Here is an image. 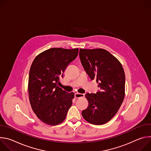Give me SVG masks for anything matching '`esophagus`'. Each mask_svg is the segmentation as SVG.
Returning <instances> with one entry per match:
<instances>
[{"mask_svg":"<svg viewBox=\"0 0 151 151\" xmlns=\"http://www.w3.org/2000/svg\"><path fill=\"white\" fill-rule=\"evenodd\" d=\"M84 96L83 94H81V93H75V97L76 99L78 98H81V97H83Z\"/></svg>","mask_w":151,"mask_h":151,"instance_id":"1","label":"esophagus"}]
</instances>
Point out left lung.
Returning a JSON list of instances; mask_svg holds the SVG:
<instances>
[{"label": "left lung", "mask_w": 151, "mask_h": 151, "mask_svg": "<svg viewBox=\"0 0 151 151\" xmlns=\"http://www.w3.org/2000/svg\"><path fill=\"white\" fill-rule=\"evenodd\" d=\"M81 62L90 79L96 78L100 90L87 93L88 106L83 118L90 124L102 125L117 113L125 96V76L121 63L104 49H80Z\"/></svg>", "instance_id": "left-lung-1"}]
</instances>
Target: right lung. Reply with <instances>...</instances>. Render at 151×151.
<instances>
[{"label": "right lung", "instance_id": "1", "mask_svg": "<svg viewBox=\"0 0 151 151\" xmlns=\"http://www.w3.org/2000/svg\"><path fill=\"white\" fill-rule=\"evenodd\" d=\"M78 49L53 48L37 55L30 67L29 100L37 118L48 125H56L66 118L75 97L57 85L60 77L78 54Z\"/></svg>", "mask_w": 151, "mask_h": 151}]
</instances>
